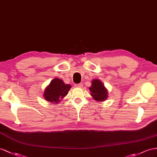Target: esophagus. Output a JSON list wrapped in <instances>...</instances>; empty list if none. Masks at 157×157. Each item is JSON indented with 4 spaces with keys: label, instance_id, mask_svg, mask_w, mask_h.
I'll use <instances>...</instances> for the list:
<instances>
[{
    "label": "esophagus",
    "instance_id": "34e87169",
    "mask_svg": "<svg viewBox=\"0 0 157 157\" xmlns=\"http://www.w3.org/2000/svg\"><path fill=\"white\" fill-rule=\"evenodd\" d=\"M76 87H82L83 86L82 83H79V84H75V86Z\"/></svg>",
    "mask_w": 157,
    "mask_h": 157
}]
</instances>
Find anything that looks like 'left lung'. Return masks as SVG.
<instances>
[{
  "label": "left lung",
  "mask_w": 157,
  "mask_h": 157,
  "mask_svg": "<svg viewBox=\"0 0 157 157\" xmlns=\"http://www.w3.org/2000/svg\"><path fill=\"white\" fill-rule=\"evenodd\" d=\"M90 95L93 99L98 102L105 101L108 98V90L103 82L98 79H94L91 81V86L90 87Z\"/></svg>",
  "instance_id": "left-lung-1"
}]
</instances>
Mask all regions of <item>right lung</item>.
<instances>
[{
    "instance_id": "1",
    "label": "right lung",
    "mask_w": 157,
    "mask_h": 157,
    "mask_svg": "<svg viewBox=\"0 0 157 157\" xmlns=\"http://www.w3.org/2000/svg\"><path fill=\"white\" fill-rule=\"evenodd\" d=\"M71 87V85L64 83L62 79L54 78L45 88L43 94L44 98L48 102L58 104L67 95Z\"/></svg>"
}]
</instances>
